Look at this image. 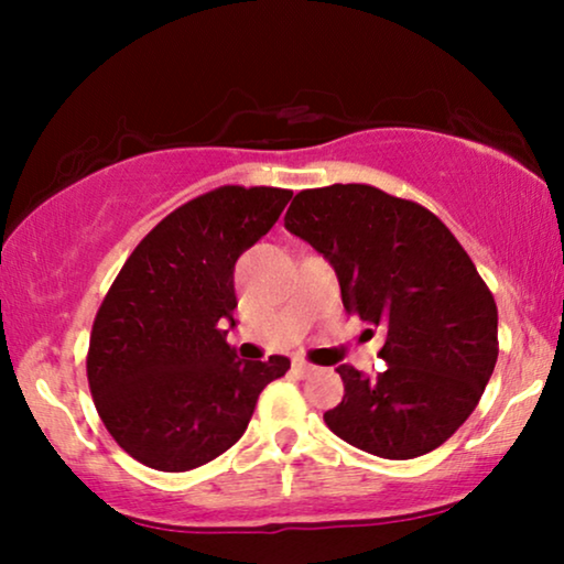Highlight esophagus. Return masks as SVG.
Listing matches in <instances>:
<instances>
[{
  "label": "esophagus",
  "instance_id": "34e87169",
  "mask_svg": "<svg viewBox=\"0 0 564 564\" xmlns=\"http://www.w3.org/2000/svg\"><path fill=\"white\" fill-rule=\"evenodd\" d=\"M315 369L318 367L307 365V361H303V359H292V372H295L297 377H311V375H315Z\"/></svg>",
  "mask_w": 564,
  "mask_h": 564
}]
</instances>
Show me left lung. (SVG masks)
Returning a JSON list of instances; mask_svg holds the SVG:
<instances>
[{
  "label": "left lung",
  "mask_w": 564,
  "mask_h": 564,
  "mask_svg": "<svg viewBox=\"0 0 564 564\" xmlns=\"http://www.w3.org/2000/svg\"><path fill=\"white\" fill-rule=\"evenodd\" d=\"M284 228L330 261L346 311L388 330L382 372L336 369L326 426L382 459L442 446L498 361V307L467 251L426 207L369 184L297 192Z\"/></svg>",
  "instance_id": "1"
}]
</instances>
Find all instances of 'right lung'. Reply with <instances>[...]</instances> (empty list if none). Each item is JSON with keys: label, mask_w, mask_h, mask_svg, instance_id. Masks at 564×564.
I'll return each mask as SVG.
<instances>
[{"label": "right lung", "mask_w": 564, "mask_h": 564, "mask_svg": "<svg viewBox=\"0 0 564 564\" xmlns=\"http://www.w3.org/2000/svg\"><path fill=\"white\" fill-rule=\"evenodd\" d=\"M292 192L218 187L169 213L130 253L99 305L87 380L97 413L130 457L187 473L220 457L249 426L259 392L288 357L243 361L234 267L269 234Z\"/></svg>", "instance_id": "right-lung-1"}]
</instances>
